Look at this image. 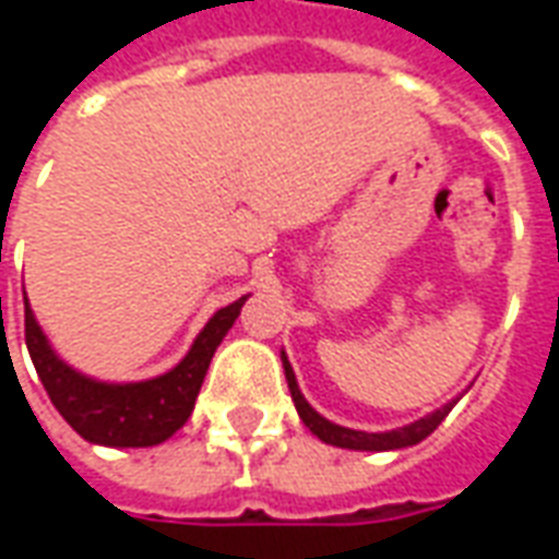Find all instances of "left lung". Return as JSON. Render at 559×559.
<instances>
[{"label":"left lung","mask_w":559,"mask_h":559,"mask_svg":"<svg viewBox=\"0 0 559 559\" xmlns=\"http://www.w3.org/2000/svg\"><path fill=\"white\" fill-rule=\"evenodd\" d=\"M281 362H284V377H287V386H290L293 404H296V413H299V419L308 425V431L320 437L323 443L329 445H338V449H353V452H392V449H407V445L421 443L428 433L440 425V421L449 416V411L457 404L455 401H449L443 404L440 411L428 413V416H421V419L411 421V425H404V428H392V431H356V428H344V425H335V421H329L326 416H320V413L305 401L302 389L296 383V374H293V365L287 362V353L281 350Z\"/></svg>","instance_id":"1"}]
</instances>
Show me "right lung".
<instances>
[{"label":"right lung","mask_w":559,"mask_h":559,"mask_svg":"<svg viewBox=\"0 0 559 559\" xmlns=\"http://www.w3.org/2000/svg\"><path fill=\"white\" fill-rule=\"evenodd\" d=\"M245 299L248 296L236 299L227 308H218L209 317V323L200 329L191 350L185 353L176 368H170L167 374L138 380V383H107V380H95L71 368L47 341L23 293L26 347L53 407L83 440L114 445V449L158 445L179 431L194 411L197 392L203 386L209 362L224 335L236 323Z\"/></svg>","instance_id":"right-lung-1"}]
</instances>
